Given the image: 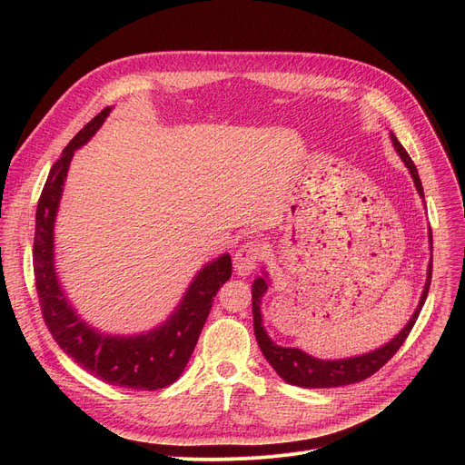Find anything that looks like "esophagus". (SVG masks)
Returning <instances> with one entry per match:
<instances>
[{
    "instance_id": "esophagus-1",
    "label": "esophagus",
    "mask_w": 465,
    "mask_h": 465,
    "mask_svg": "<svg viewBox=\"0 0 465 465\" xmlns=\"http://www.w3.org/2000/svg\"><path fill=\"white\" fill-rule=\"evenodd\" d=\"M267 249L262 245V242H256V241H251L247 242V245H242L235 256H233V267H235V273L241 275V277H247L251 275L260 260H263Z\"/></svg>"
}]
</instances>
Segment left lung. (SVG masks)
I'll use <instances>...</instances> for the list:
<instances>
[{
    "label": "left lung",
    "mask_w": 465,
    "mask_h": 465,
    "mask_svg": "<svg viewBox=\"0 0 465 465\" xmlns=\"http://www.w3.org/2000/svg\"><path fill=\"white\" fill-rule=\"evenodd\" d=\"M390 139H392V144L396 153L400 154V158L403 160V163L407 165L409 173L414 181V186H417V192L420 193V198L424 200V190H422V183L419 177L417 165L412 163V160L409 158L407 151L401 146V143L398 141V137L390 132ZM430 239V251H433V239H431V230L428 233ZM433 258V256H431ZM428 263V277H426V284L422 290L420 302L414 309L412 316L409 319V322L405 324V328L384 343L382 347L365 352L360 356H351V358H339V360H322V358H314L307 352H303L302 349H292V347H281L277 343H273L272 337L267 335L265 328H263V319H262V298L267 292V286H270V275L265 272H262V277H256L252 282V319H254V335L258 341V347L262 351V354L265 356V360L270 361L272 368L277 371V375L286 381L288 384L294 386H303V388H333V386H345V384H352V382H360L363 379L371 377L373 373H377L382 365L392 358L400 347L403 345V341L407 339L409 331L412 330L414 322H417L419 314L422 311V305L428 298V290H430V282H431V260Z\"/></svg>",
    "instance_id": "1"
}]
</instances>
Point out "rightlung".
I'll use <instances>...</instances> for the list:
<instances>
[{"mask_svg": "<svg viewBox=\"0 0 465 465\" xmlns=\"http://www.w3.org/2000/svg\"><path fill=\"white\" fill-rule=\"evenodd\" d=\"M113 107L104 109L73 137L51 167L35 213L34 273L43 319L60 349L90 375L132 390H158L175 382L198 343L218 288L232 277L230 254L207 262L188 284L175 311L160 326L135 335H111L92 328L67 300L54 260V224L77 149L102 128Z\"/></svg>", "mask_w": 465, "mask_h": 465, "instance_id": "add662e5", "label": "right lung"}]
</instances>
